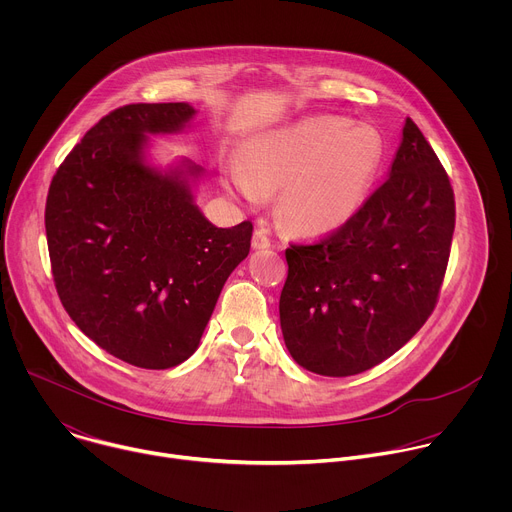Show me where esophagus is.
<instances>
[{
  "label": "esophagus",
  "instance_id": "1",
  "mask_svg": "<svg viewBox=\"0 0 512 512\" xmlns=\"http://www.w3.org/2000/svg\"><path fill=\"white\" fill-rule=\"evenodd\" d=\"M271 247V239L267 237V233L263 229H255L253 233V249H267Z\"/></svg>",
  "mask_w": 512,
  "mask_h": 512
}]
</instances>
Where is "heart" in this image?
<instances>
[{
    "mask_svg": "<svg viewBox=\"0 0 512 512\" xmlns=\"http://www.w3.org/2000/svg\"><path fill=\"white\" fill-rule=\"evenodd\" d=\"M385 160V139L371 123L314 115L259 135L229 168L231 188L251 204L279 188L277 210L300 235L346 225L367 200Z\"/></svg>",
    "mask_w": 512,
    "mask_h": 512,
    "instance_id": "b5f03b06",
    "label": "heart"
}]
</instances>
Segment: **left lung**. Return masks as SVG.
I'll return each instance as SVG.
<instances>
[{"label":"left lung","instance_id":"left-lung-1","mask_svg":"<svg viewBox=\"0 0 512 512\" xmlns=\"http://www.w3.org/2000/svg\"><path fill=\"white\" fill-rule=\"evenodd\" d=\"M454 225L450 178L407 117L389 180L328 237L285 249L279 320L300 367L350 377L407 344L440 298Z\"/></svg>","mask_w":512,"mask_h":512}]
</instances>
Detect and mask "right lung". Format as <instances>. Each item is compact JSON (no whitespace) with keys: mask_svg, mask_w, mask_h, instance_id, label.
<instances>
[{"mask_svg":"<svg viewBox=\"0 0 512 512\" xmlns=\"http://www.w3.org/2000/svg\"><path fill=\"white\" fill-rule=\"evenodd\" d=\"M188 103L123 105L93 125L58 166L46 239L58 298L95 344L139 369L164 371L200 342L221 289L249 255L253 225L208 223L182 162H143L148 133L180 131Z\"/></svg>","mask_w":512,"mask_h":512,"instance_id":"add662e5","label":"right lung"}]
</instances>
